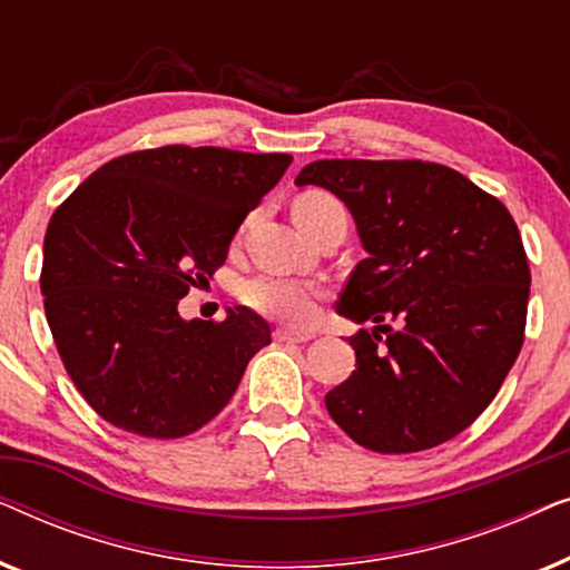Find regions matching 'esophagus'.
<instances>
[{"label":"esophagus","mask_w":570,"mask_h":570,"mask_svg":"<svg viewBox=\"0 0 570 570\" xmlns=\"http://www.w3.org/2000/svg\"><path fill=\"white\" fill-rule=\"evenodd\" d=\"M275 340L277 342H308V340H314V334H311V332H293V330H277Z\"/></svg>","instance_id":"1"}]
</instances>
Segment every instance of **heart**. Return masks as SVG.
I'll list each match as a JSON object with an SVG mask.
<instances>
[{"label": "heart", "instance_id": "b5f03b06", "mask_svg": "<svg viewBox=\"0 0 570 570\" xmlns=\"http://www.w3.org/2000/svg\"><path fill=\"white\" fill-rule=\"evenodd\" d=\"M347 217L345 207L340 205L332 194L324 191H306L295 199L293 217L303 230L314 233L316 228L330 220V217ZM240 301L248 308L259 311L264 316L279 318V322L303 326L314 322L316 316V301H318V287L303 279L283 277V275H259L246 279L240 285Z\"/></svg>", "mask_w": 570, "mask_h": 570}]
</instances>
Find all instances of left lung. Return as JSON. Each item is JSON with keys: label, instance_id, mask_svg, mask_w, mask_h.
Masks as SVG:
<instances>
[{"label": "left lung", "instance_id": "left-lung-1", "mask_svg": "<svg viewBox=\"0 0 570 570\" xmlns=\"http://www.w3.org/2000/svg\"><path fill=\"white\" fill-rule=\"evenodd\" d=\"M295 184L337 194L368 252L337 311L376 330L350 337L357 368L324 396L332 420L376 454L451 441L524 345L532 275L511 213L425 160H316Z\"/></svg>", "mask_w": 570, "mask_h": 570}]
</instances>
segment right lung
I'll return each mask as SVG.
<instances>
[{
    "label": "right lung",
    "instance_id": "add662e5",
    "mask_svg": "<svg viewBox=\"0 0 570 570\" xmlns=\"http://www.w3.org/2000/svg\"><path fill=\"white\" fill-rule=\"evenodd\" d=\"M291 155L166 145L108 160L53 209L46 322L77 392L106 423L184 439L230 402L272 342L254 311L184 322L178 301L223 267L233 233Z\"/></svg>",
    "mask_w": 570,
    "mask_h": 570
}]
</instances>
